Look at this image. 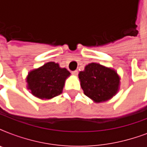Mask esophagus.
<instances>
[{"label":"esophagus","instance_id":"1","mask_svg":"<svg viewBox=\"0 0 147 147\" xmlns=\"http://www.w3.org/2000/svg\"><path fill=\"white\" fill-rule=\"evenodd\" d=\"M71 74L73 75V76H78V71H77V70H76V71H71Z\"/></svg>","mask_w":147,"mask_h":147}]
</instances>
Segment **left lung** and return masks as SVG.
I'll list each match as a JSON object with an SVG mask.
<instances>
[{
	"mask_svg": "<svg viewBox=\"0 0 147 147\" xmlns=\"http://www.w3.org/2000/svg\"><path fill=\"white\" fill-rule=\"evenodd\" d=\"M84 94L94 102L111 99L120 88V76L114 69L92 62L78 74Z\"/></svg>",
	"mask_w": 147,
	"mask_h": 147,
	"instance_id": "8db88e82",
	"label": "left lung"
}]
</instances>
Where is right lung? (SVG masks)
Returning a JSON list of instances; mask_svg holds the SVG:
<instances>
[{
	"instance_id": "1",
	"label": "right lung",
	"mask_w": 147,
	"mask_h": 147,
	"mask_svg": "<svg viewBox=\"0 0 147 147\" xmlns=\"http://www.w3.org/2000/svg\"><path fill=\"white\" fill-rule=\"evenodd\" d=\"M70 74L65 68H61L58 63L47 62L29 72L26 78L27 89L40 99H52L62 93L65 82Z\"/></svg>"
}]
</instances>
